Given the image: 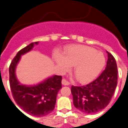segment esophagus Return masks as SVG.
I'll list each match as a JSON object with an SVG mask.
<instances>
[{"mask_svg": "<svg viewBox=\"0 0 128 128\" xmlns=\"http://www.w3.org/2000/svg\"><path fill=\"white\" fill-rule=\"evenodd\" d=\"M62 84L64 86H68L70 84V83H69V82H68L66 79H63L62 80Z\"/></svg>", "mask_w": 128, "mask_h": 128, "instance_id": "esophagus-1", "label": "esophagus"}]
</instances>
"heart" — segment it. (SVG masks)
Masks as SVG:
<instances>
[{"label":"heart","mask_w":128,"mask_h":128,"mask_svg":"<svg viewBox=\"0 0 128 128\" xmlns=\"http://www.w3.org/2000/svg\"><path fill=\"white\" fill-rule=\"evenodd\" d=\"M55 60L63 71H67L74 66V74L81 83H88L98 76L105 65V58L102 52L94 48L83 45L68 46L64 56L57 53Z\"/></svg>","instance_id":"obj_1"}]
</instances>
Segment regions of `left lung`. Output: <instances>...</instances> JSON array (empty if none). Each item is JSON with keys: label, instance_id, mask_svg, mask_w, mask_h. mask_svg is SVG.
<instances>
[{"label": "left lung", "instance_id": "obj_1", "mask_svg": "<svg viewBox=\"0 0 128 128\" xmlns=\"http://www.w3.org/2000/svg\"><path fill=\"white\" fill-rule=\"evenodd\" d=\"M108 59L106 69L92 82L71 87L74 106L86 114L96 113L111 101L118 84V68L113 56L106 51Z\"/></svg>", "mask_w": 128, "mask_h": 128}]
</instances>
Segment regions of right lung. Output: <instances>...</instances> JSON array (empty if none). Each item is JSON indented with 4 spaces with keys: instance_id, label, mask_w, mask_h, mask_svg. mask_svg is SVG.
<instances>
[{
    "instance_id": "add662e5",
    "label": "right lung",
    "mask_w": 128,
    "mask_h": 128,
    "mask_svg": "<svg viewBox=\"0 0 128 128\" xmlns=\"http://www.w3.org/2000/svg\"><path fill=\"white\" fill-rule=\"evenodd\" d=\"M39 42H32L17 52L9 66V83L15 101L23 111L37 117L46 116L54 110L59 90L62 88L61 76H53L34 86L20 84L16 68L21 56L31 50Z\"/></svg>"
}]
</instances>
